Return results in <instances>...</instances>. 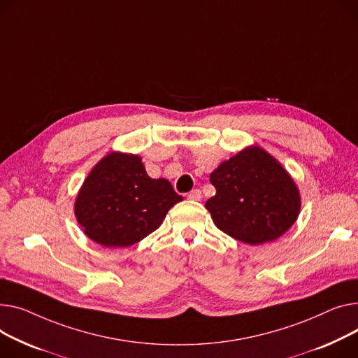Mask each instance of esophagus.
Segmentation results:
<instances>
[{
	"instance_id": "esophagus-1",
	"label": "esophagus",
	"mask_w": 358,
	"mask_h": 358,
	"mask_svg": "<svg viewBox=\"0 0 358 358\" xmlns=\"http://www.w3.org/2000/svg\"><path fill=\"white\" fill-rule=\"evenodd\" d=\"M188 200H194V201H199V200H201V192L199 188H194V189H192V192L188 193Z\"/></svg>"
}]
</instances>
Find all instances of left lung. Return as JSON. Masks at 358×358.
Listing matches in <instances>:
<instances>
[{"label":"left lung","mask_w":358,"mask_h":358,"mask_svg":"<svg viewBox=\"0 0 358 358\" xmlns=\"http://www.w3.org/2000/svg\"><path fill=\"white\" fill-rule=\"evenodd\" d=\"M216 194L206 208L222 231L248 245L273 242L296 220L301 197L291 176L266 151L250 147L210 174Z\"/></svg>","instance_id":"1"}]
</instances>
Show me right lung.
<instances>
[{
	"label": "right lung",
	"instance_id": "right-lung-1",
	"mask_svg": "<svg viewBox=\"0 0 358 358\" xmlns=\"http://www.w3.org/2000/svg\"><path fill=\"white\" fill-rule=\"evenodd\" d=\"M181 200L170 181L148 177L138 155L112 152L85 180L75 214L93 242L128 248L157 230Z\"/></svg>",
	"mask_w": 358,
	"mask_h": 358
}]
</instances>
